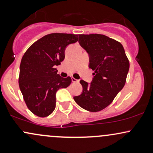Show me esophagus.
<instances>
[{"label": "esophagus", "instance_id": "1", "mask_svg": "<svg viewBox=\"0 0 153 153\" xmlns=\"http://www.w3.org/2000/svg\"><path fill=\"white\" fill-rule=\"evenodd\" d=\"M79 81L78 80H77V79H75L74 78H72V82H78Z\"/></svg>", "mask_w": 153, "mask_h": 153}]
</instances>
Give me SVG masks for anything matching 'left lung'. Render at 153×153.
Masks as SVG:
<instances>
[{"mask_svg": "<svg viewBox=\"0 0 153 153\" xmlns=\"http://www.w3.org/2000/svg\"><path fill=\"white\" fill-rule=\"evenodd\" d=\"M78 42L88 54L91 82L80 80L82 91L74 96L80 107L91 112L101 111L113 101L124 86L129 62L122 45L103 34H80Z\"/></svg>", "mask_w": 153, "mask_h": 153, "instance_id": "left-lung-1", "label": "left lung"}]
</instances>
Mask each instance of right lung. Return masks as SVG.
<instances>
[{
  "mask_svg": "<svg viewBox=\"0 0 153 153\" xmlns=\"http://www.w3.org/2000/svg\"><path fill=\"white\" fill-rule=\"evenodd\" d=\"M78 34L54 33L45 35L26 50L20 64L19 84L29 109L45 117L56 106V93L67 88L71 77L62 78L54 66L65 59V51L78 41Z\"/></svg>",
  "mask_w": 153,
  "mask_h": 153,
  "instance_id": "add662e5",
  "label": "right lung"
}]
</instances>
